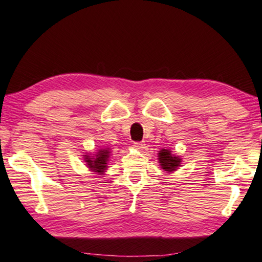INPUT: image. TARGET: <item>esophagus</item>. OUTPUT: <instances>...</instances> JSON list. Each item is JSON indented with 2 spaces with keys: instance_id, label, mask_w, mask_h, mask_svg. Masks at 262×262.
Returning a JSON list of instances; mask_svg holds the SVG:
<instances>
[{
  "instance_id": "esophagus-1",
  "label": "esophagus",
  "mask_w": 262,
  "mask_h": 262,
  "mask_svg": "<svg viewBox=\"0 0 262 262\" xmlns=\"http://www.w3.org/2000/svg\"><path fill=\"white\" fill-rule=\"evenodd\" d=\"M134 146L136 147L137 149H143L144 148V142H135Z\"/></svg>"
}]
</instances>
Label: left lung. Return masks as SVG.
<instances>
[{
  "label": "left lung",
  "mask_w": 262,
  "mask_h": 262,
  "mask_svg": "<svg viewBox=\"0 0 262 262\" xmlns=\"http://www.w3.org/2000/svg\"><path fill=\"white\" fill-rule=\"evenodd\" d=\"M158 159L161 168L167 173H171L175 171L178 167H180L181 159L179 157L171 155V152L169 149H161L158 153Z\"/></svg>",
  "instance_id": "left-lung-1"
}]
</instances>
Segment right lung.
<instances>
[{
    "mask_svg": "<svg viewBox=\"0 0 262 262\" xmlns=\"http://www.w3.org/2000/svg\"><path fill=\"white\" fill-rule=\"evenodd\" d=\"M110 157V148L98 149V152L93 156L84 155V162L87 163V167L92 171H95L99 175H103L107 168V161Z\"/></svg>",
    "mask_w": 262,
    "mask_h": 262,
    "instance_id": "add662e5",
    "label": "right lung"
}]
</instances>
